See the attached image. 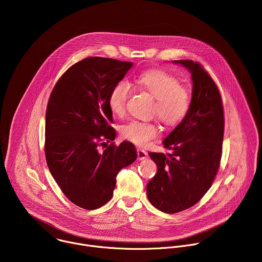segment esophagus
Wrapping results in <instances>:
<instances>
[{
  "mask_svg": "<svg viewBox=\"0 0 262 262\" xmlns=\"http://www.w3.org/2000/svg\"><path fill=\"white\" fill-rule=\"evenodd\" d=\"M137 154H138V160H139V161H143V160L147 159V157H148L147 152H146L145 150H143V149H141V148L138 149Z\"/></svg>",
  "mask_w": 262,
  "mask_h": 262,
  "instance_id": "esophagus-1",
  "label": "esophagus"
}]
</instances>
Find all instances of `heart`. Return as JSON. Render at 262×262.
Masks as SVG:
<instances>
[{"mask_svg":"<svg viewBox=\"0 0 262 262\" xmlns=\"http://www.w3.org/2000/svg\"><path fill=\"white\" fill-rule=\"evenodd\" d=\"M137 83L150 93L156 102L152 113L168 125L179 123L188 114L191 96L188 89L179 84L173 74L163 69H150L140 73ZM130 93V86L125 81H119L111 88L107 95V105L111 113L121 117L125 112V104ZM123 139L144 146L158 135V125L152 121L132 120L120 126Z\"/></svg>","mask_w":262,"mask_h":262,"instance_id":"heart-1","label":"heart"}]
</instances>
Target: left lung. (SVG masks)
Returning a JSON list of instances; mask_svg holds the SVG:
<instances>
[{
    "label": "left lung",
    "mask_w": 262,
    "mask_h": 262,
    "mask_svg": "<svg viewBox=\"0 0 262 262\" xmlns=\"http://www.w3.org/2000/svg\"><path fill=\"white\" fill-rule=\"evenodd\" d=\"M172 62L190 71L193 91L188 114L163 141L171 152L149 154L158 172L147 184V197L167 213L192 207L209 190L220 167L224 136L222 99L209 74L191 60Z\"/></svg>",
    "instance_id": "1"
}]
</instances>
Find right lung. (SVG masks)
Returning <instances> with one entry per match:
<instances>
[{"label": "right lung", "instance_id": "1", "mask_svg": "<svg viewBox=\"0 0 262 262\" xmlns=\"http://www.w3.org/2000/svg\"><path fill=\"white\" fill-rule=\"evenodd\" d=\"M134 65L115 59L90 57L66 70L52 91L46 115V158L64 195L85 209L112 199L118 172L137 159L135 146L114 141L107 105L113 85Z\"/></svg>", "mask_w": 262, "mask_h": 262}]
</instances>
